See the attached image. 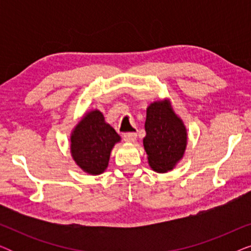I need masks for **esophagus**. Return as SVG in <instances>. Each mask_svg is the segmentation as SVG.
I'll return each mask as SVG.
<instances>
[{
  "label": "esophagus",
  "instance_id": "obj_1",
  "mask_svg": "<svg viewBox=\"0 0 251 251\" xmlns=\"http://www.w3.org/2000/svg\"><path fill=\"white\" fill-rule=\"evenodd\" d=\"M137 138V135L135 132H126L123 135V139H125V142L126 143H133Z\"/></svg>",
  "mask_w": 251,
  "mask_h": 251
}]
</instances>
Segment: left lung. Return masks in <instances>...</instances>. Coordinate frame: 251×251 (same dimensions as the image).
<instances>
[{
    "mask_svg": "<svg viewBox=\"0 0 251 251\" xmlns=\"http://www.w3.org/2000/svg\"><path fill=\"white\" fill-rule=\"evenodd\" d=\"M145 131L143 145L152 170L164 174L175 169L184 157L188 135L170 99H160L149 105Z\"/></svg>",
    "mask_w": 251,
    "mask_h": 251,
    "instance_id": "obj_1",
    "label": "left lung"
}]
</instances>
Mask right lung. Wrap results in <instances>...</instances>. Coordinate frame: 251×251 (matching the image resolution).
<instances>
[{
	"mask_svg": "<svg viewBox=\"0 0 251 251\" xmlns=\"http://www.w3.org/2000/svg\"><path fill=\"white\" fill-rule=\"evenodd\" d=\"M71 155L82 171L97 176L107 169L111 152L121 137L105 121L99 109L85 112L72 130Z\"/></svg>",
	"mask_w": 251,
	"mask_h": 251,
	"instance_id": "obj_1",
	"label": "right lung"
}]
</instances>
